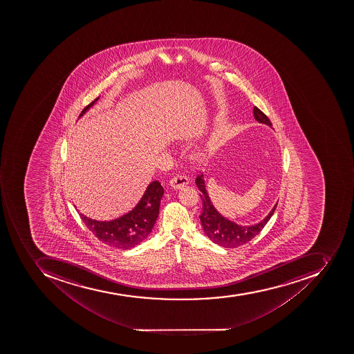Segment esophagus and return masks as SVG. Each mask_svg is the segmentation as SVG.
Returning <instances> with one entry per match:
<instances>
[{"instance_id": "esophagus-1", "label": "esophagus", "mask_w": 354, "mask_h": 354, "mask_svg": "<svg viewBox=\"0 0 354 354\" xmlns=\"http://www.w3.org/2000/svg\"><path fill=\"white\" fill-rule=\"evenodd\" d=\"M188 184H189L188 177L185 175H181V174L174 176L173 178L170 179V186H171V188H174V189H179V188H183V187Z\"/></svg>"}]
</instances>
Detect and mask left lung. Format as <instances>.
Masks as SVG:
<instances>
[{
  "instance_id": "1",
  "label": "left lung",
  "mask_w": 354,
  "mask_h": 354,
  "mask_svg": "<svg viewBox=\"0 0 354 354\" xmlns=\"http://www.w3.org/2000/svg\"><path fill=\"white\" fill-rule=\"evenodd\" d=\"M254 115L259 123L266 124L268 126H272L270 120L266 116L258 107L254 106ZM196 185L201 190V198L203 201V212L201 216V223L203 225V231L206 232L209 239L212 243L221 245L223 248H237L239 245H245L249 243L250 240L254 239L257 234L263 229L268 221L272 217L273 212L276 210L277 205H274L272 210L269 212L265 219L256 223L254 225H240L234 223V221L223 217L219 212L216 210L214 205H212L210 198H209L208 192L205 186V180L203 176H197L196 178Z\"/></svg>"
}]
</instances>
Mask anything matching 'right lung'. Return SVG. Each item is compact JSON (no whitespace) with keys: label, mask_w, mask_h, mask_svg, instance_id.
Returning <instances> with one entry per match:
<instances>
[{"label":"right lung","mask_w":354,"mask_h":354,"mask_svg":"<svg viewBox=\"0 0 354 354\" xmlns=\"http://www.w3.org/2000/svg\"><path fill=\"white\" fill-rule=\"evenodd\" d=\"M98 98L100 97L95 98L92 103L88 104L82 111L80 117L83 116ZM162 194L164 188L160 183L158 180H153L148 185L145 194L136 207L122 217L111 221H97L85 217L82 214H80V216L87 228L92 231L95 237L102 243L115 248L127 250L140 245L147 238L148 234H151V229L158 217Z\"/></svg>","instance_id":"add662e5"}]
</instances>
